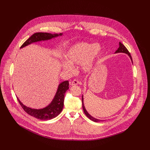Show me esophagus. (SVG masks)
Listing matches in <instances>:
<instances>
[{
    "label": "esophagus",
    "instance_id": "34e87169",
    "mask_svg": "<svg viewBox=\"0 0 150 150\" xmlns=\"http://www.w3.org/2000/svg\"><path fill=\"white\" fill-rule=\"evenodd\" d=\"M79 83V81H77L76 79H74L71 82V85H78Z\"/></svg>",
    "mask_w": 150,
    "mask_h": 150
}]
</instances>
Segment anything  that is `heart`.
I'll return each instance as SVG.
<instances>
[{
	"label": "heart",
	"mask_w": 150,
	"mask_h": 150,
	"mask_svg": "<svg viewBox=\"0 0 150 150\" xmlns=\"http://www.w3.org/2000/svg\"><path fill=\"white\" fill-rule=\"evenodd\" d=\"M102 51L99 44L81 42L70 47L64 53L66 60L60 62L61 68L72 74L75 71L73 65H81L83 71L90 72L98 60Z\"/></svg>",
	"instance_id": "b5f03b06"
}]
</instances>
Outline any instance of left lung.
Listing matches in <instances>:
<instances>
[{
  "instance_id": "1",
  "label": "left lung",
  "mask_w": 150,
  "mask_h": 150,
  "mask_svg": "<svg viewBox=\"0 0 150 150\" xmlns=\"http://www.w3.org/2000/svg\"><path fill=\"white\" fill-rule=\"evenodd\" d=\"M126 53V54H127L128 56H129V57H130V59H131V61H132V63H133V61H132V57H131V54H130V53L129 52V51L127 50V49L125 47V46L123 45V44H122L120 42H119V48L117 49V50L115 52V53ZM82 109H83V112H84V113H85V115H86L90 120H93V121H94V122H104V121H105V120H100V119H96V118H95V117H93L92 116H91L89 113H88V112L87 111V110H86V109H85V105H84V104H83V95H82Z\"/></svg>"
}]
</instances>
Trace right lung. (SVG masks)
I'll return each mask as SVG.
<instances>
[{"mask_svg": "<svg viewBox=\"0 0 150 150\" xmlns=\"http://www.w3.org/2000/svg\"><path fill=\"white\" fill-rule=\"evenodd\" d=\"M62 33L60 34H51L48 33H36L32 35L24 44L20 47L22 49L34 42L47 41L52 38H56L59 36H62ZM69 89V81H65L60 83L58 85V88L56 94L51 101V103L46 107L42 109H32L23 104L17 97V99L22 106L23 109L28 115L42 120H48L52 119L57 116L62 111L63 108L64 98L66 91Z\"/></svg>", "mask_w": 150, "mask_h": 150, "instance_id": "add662e5", "label": "right lung"}]
</instances>
